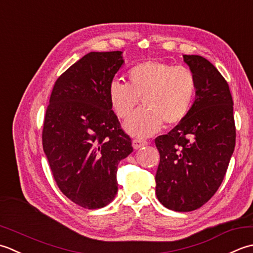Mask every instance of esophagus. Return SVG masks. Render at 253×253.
Instances as JSON below:
<instances>
[{"label": "esophagus", "instance_id": "esophagus-1", "mask_svg": "<svg viewBox=\"0 0 253 253\" xmlns=\"http://www.w3.org/2000/svg\"><path fill=\"white\" fill-rule=\"evenodd\" d=\"M132 145H133L134 149H138V148H141L143 146H146L147 142L140 140V138H135V140L132 141Z\"/></svg>", "mask_w": 253, "mask_h": 253}]
</instances>
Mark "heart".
<instances>
[{
  "mask_svg": "<svg viewBox=\"0 0 253 253\" xmlns=\"http://www.w3.org/2000/svg\"><path fill=\"white\" fill-rule=\"evenodd\" d=\"M126 79V84L111 82L108 94L120 119L130 117L141 99L144 107L125 123L126 132L134 136L153 135L164 123L178 125L191 110L197 83L192 72L184 66L145 61L128 70Z\"/></svg>",
  "mask_w": 253,
  "mask_h": 253,
  "instance_id": "b5f03b06",
  "label": "heart"
}]
</instances>
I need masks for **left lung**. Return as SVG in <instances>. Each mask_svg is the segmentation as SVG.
I'll list each match as a JSON object with an SVG mask.
<instances>
[{"instance_id":"left-lung-1","label":"left lung","mask_w":253,"mask_h":253,"mask_svg":"<svg viewBox=\"0 0 253 253\" xmlns=\"http://www.w3.org/2000/svg\"><path fill=\"white\" fill-rule=\"evenodd\" d=\"M197 83L195 99L183 121L156 137L161 155L156 195L165 208L190 212L217 191L236 144L233 98L227 82L209 60L183 55Z\"/></svg>"}]
</instances>
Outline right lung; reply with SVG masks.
<instances>
[{
  "label": "right lung",
  "mask_w": 253,
  "mask_h": 253,
  "mask_svg": "<svg viewBox=\"0 0 253 253\" xmlns=\"http://www.w3.org/2000/svg\"><path fill=\"white\" fill-rule=\"evenodd\" d=\"M122 51L89 52L66 70L51 92L42 146L61 192L82 208L109 204L120 161L133 152L109 101Z\"/></svg>",
  "instance_id": "right-lung-1"
}]
</instances>
